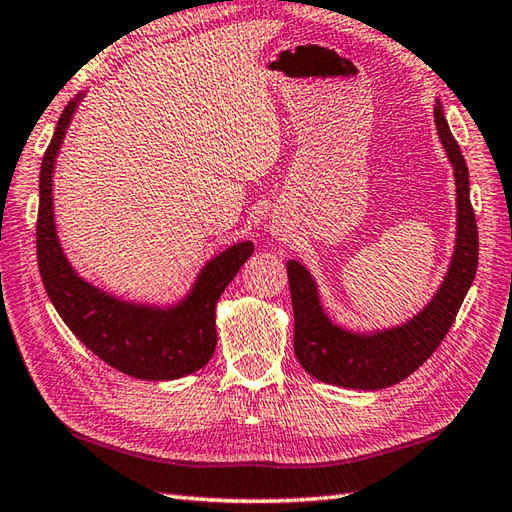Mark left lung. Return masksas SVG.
<instances>
[{
	"mask_svg": "<svg viewBox=\"0 0 512 512\" xmlns=\"http://www.w3.org/2000/svg\"><path fill=\"white\" fill-rule=\"evenodd\" d=\"M433 114L455 171L458 239L449 275L429 306L402 328L365 336L345 332L323 314L308 270L297 262H288L290 297L295 310V354L301 367L323 383L352 389H383L400 383L438 350L473 284L480 244L469 193V169L440 103Z\"/></svg>",
	"mask_w": 512,
	"mask_h": 512,
	"instance_id": "8db88e82",
	"label": "left lung"
}]
</instances>
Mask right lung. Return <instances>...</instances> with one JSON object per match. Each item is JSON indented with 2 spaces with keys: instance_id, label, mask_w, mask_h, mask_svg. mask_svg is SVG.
Wrapping results in <instances>:
<instances>
[{
  "instance_id": "right-lung-1",
  "label": "right lung",
  "mask_w": 512,
  "mask_h": 512,
  "mask_svg": "<svg viewBox=\"0 0 512 512\" xmlns=\"http://www.w3.org/2000/svg\"><path fill=\"white\" fill-rule=\"evenodd\" d=\"M76 99L65 105L39 176L37 262L52 306L85 347L118 372L143 380H173L204 367L215 352V303L253 253L235 244L204 266L191 295L178 308L151 310L107 297L76 277L63 257L52 220V169Z\"/></svg>"
}]
</instances>
